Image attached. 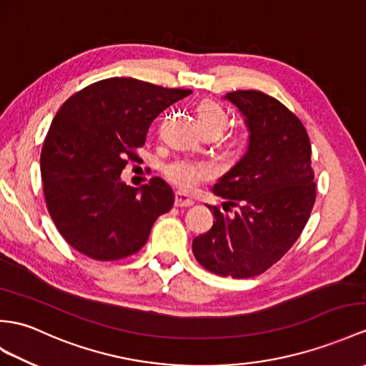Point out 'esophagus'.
Listing matches in <instances>:
<instances>
[{
	"mask_svg": "<svg viewBox=\"0 0 366 366\" xmlns=\"http://www.w3.org/2000/svg\"><path fill=\"white\" fill-rule=\"evenodd\" d=\"M194 202L192 199H189L188 195L183 192H175V207L177 208H189L192 207Z\"/></svg>",
	"mask_w": 366,
	"mask_h": 366,
	"instance_id": "esophagus-1",
	"label": "esophagus"
}]
</instances>
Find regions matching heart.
Returning a JSON list of instances; mask_svg holds the SVG:
<instances>
[{"label":"heart","instance_id":"obj_1","mask_svg":"<svg viewBox=\"0 0 366 366\" xmlns=\"http://www.w3.org/2000/svg\"><path fill=\"white\" fill-rule=\"evenodd\" d=\"M197 121L203 133L211 132L220 135L228 124V114L222 107L212 101H203L197 110ZM242 141L240 137L233 138V144ZM164 175L169 182L183 191H192L202 182H207L214 175V167L204 162H191V159H174L164 166Z\"/></svg>","mask_w":366,"mask_h":366}]
</instances>
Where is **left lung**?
<instances>
[{
    "mask_svg": "<svg viewBox=\"0 0 366 366\" xmlns=\"http://www.w3.org/2000/svg\"><path fill=\"white\" fill-rule=\"evenodd\" d=\"M225 99L245 116L247 154L214 184L227 199L214 212L209 231L194 239L200 265L219 276L244 280L278 262L305 229L317 197L310 141L302 122L286 105L257 90H236ZM239 206L233 217L226 212Z\"/></svg>",
    "mask_w": 366,
    "mask_h": 366,
    "instance_id": "1",
    "label": "left lung"
}]
</instances>
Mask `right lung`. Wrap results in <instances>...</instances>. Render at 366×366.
I'll return each mask as SVG.
<instances>
[{
    "mask_svg": "<svg viewBox=\"0 0 366 366\" xmlns=\"http://www.w3.org/2000/svg\"><path fill=\"white\" fill-rule=\"evenodd\" d=\"M192 90L110 77L74 93L44 138L40 169L49 216L66 242L92 259L139 252L174 192L154 177L141 189L121 182L157 116Z\"/></svg>",
    "mask_w": 366,
    "mask_h": 366,
    "instance_id": "right-lung-1",
    "label": "right lung"
}]
</instances>
